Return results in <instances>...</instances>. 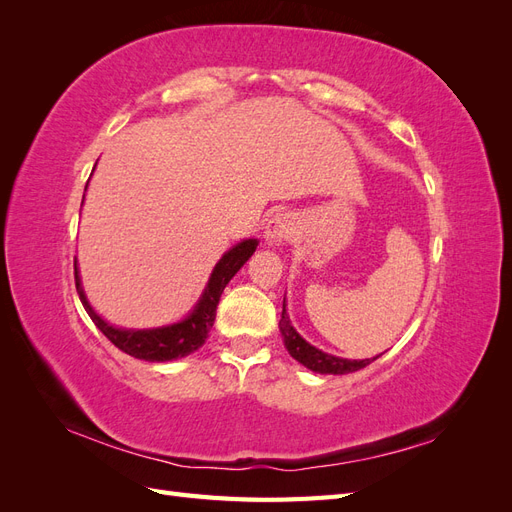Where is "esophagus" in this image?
<instances>
[{"label":"esophagus","instance_id":"esophagus-1","mask_svg":"<svg viewBox=\"0 0 512 512\" xmlns=\"http://www.w3.org/2000/svg\"><path fill=\"white\" fill-rule=\"evenodd\" d=\"M294 235V222L288 213H275L265 226V239L269 243H284Z\"/></svg>","mask_w":512,"mask_h":512}]
</instances>
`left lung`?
<instances>
[{
	"mask_svg": "<svg viewBox=\"0 0 512 512\" xmlns=\"http://www.w3.org/2000/svg\"><path fill=\"white\" fill-rule=\"evenodd\" d=\"M280 331L284 335V344H286V350L290 352L292 359H297L307 369L318 371V374L344 376V374H352V371H359V369L367 367L371 361L378 359V356H374V359H365V361L339 359V356H333V354L322 352V350H318L314 346H309L305 339L292 329V324H290L288 314H286V303H284V309H282Z\"/></svg>",
	"mask_w": 512,
	"mask_h": 512,
	"instance_id": "8db88e82",
	"label": "left lung"
}]
</instances>
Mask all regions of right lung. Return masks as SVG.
<instances>
[{"instance_id": "obj_1", "label": "right lung", "mask_w": 512, "mask_h": 512, "mask_svg": "<svg viewBox=\"0 0 512 512\" xmlns=\"http://www.w3.org/2000/svg\"><path fill=\"white\" fill-rule=\"evenodd\" d=\"M256 245H258L256 239H247V241L232 247L230 252H226L218 265H215V269L211 273V280L205 288V294L200 297L194 312L183 322L170 324V327H162V329L126 331V329L111 327V324L104 322L87 303L76 267H74V284H76V292H79L81 303L87 309L89 318L94 320L96 327L108 339H111V342L121 352L134 356V359H143V361H151V363L175 361V359H181V356L192 354L194 350H198L205 344V339L215 322V309H218V303H220V297H222L226 284L232 280V275H235L245 265V260L256 252Z\"/></svg>"}]
</instances>
